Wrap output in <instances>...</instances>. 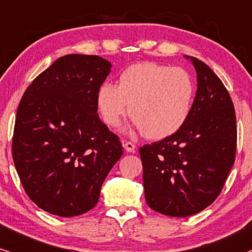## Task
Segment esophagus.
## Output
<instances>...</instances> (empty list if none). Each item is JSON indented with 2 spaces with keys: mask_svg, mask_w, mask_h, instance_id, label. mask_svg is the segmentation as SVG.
Masks as SVG:
<instances>
[{
  "mask_svg": "<svg viewBox=\"0 0 252 252\" xmlns=\"http://www.w3.org/2000/svg\"><path fill=\"white\" fill-rule=\"evenodd\" d=\"M123 146L126 152H135V149H136V145L134 142H131V141H126L123 143Z\"/></svg>",
  "mask_w": 252,
  "mask_h": 252,
  "instance_id": "obj_1",
  "label": "esophagus"
}]
</instances>
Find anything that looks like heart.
<instances>
[{"instance_id": "b5f03b06", "label": "heart", "mask_w": 252, "mask_h": 252, "mask_svg": "<svg viewBox=\"0 0 252 252\" xmlns=\"http://www.w3.org/2000/svg\"><path fill=\"white\" fill-rule=\"evenodd\" d=\"M196 86L179 67L142 62L120 75V84L101 85L96 95L104 123L117 128L129 115L146 137L161 140L177 132L191 113Z\"/></svg>"}]
</instances>
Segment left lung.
<instances>
[{
	"label": "left lung",
	"mask_w": 252,
	"mask_h": 252,
	"mask_svg": "<svg viewBox=\"0 0 252 252\" xmlns=\"http://www.w3.org/2000/svg\"><path fill=\"white\" fill-rule=\"evenodd\" d=\"M191 61L197 91L187 123L171 136L140 147L146 202L176 218L193 215L214 202L236 159L231 95L206 63Z\"/></svg>",
	"instance_id": "left-lung-1"
}]
</instances>
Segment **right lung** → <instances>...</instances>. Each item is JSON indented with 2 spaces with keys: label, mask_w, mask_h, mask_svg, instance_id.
<instances>
[{
  "label": "right lung",
  "mask_w": 252,
  "mask_h": 252,
  "mask_svg": "<svg viewBox=\"0 0 252 252\" xmlns=\"http://www.w3.org/2000/svg\"><path fill=\"white\" fill-rule=\"evenodd\" d=\"M110 71L111 63L95 55H67L35 77L19 103L14 165L27 196L50 214L92 209L123 154L120 137L96 112Z\"/></svg>",
  "instance_id": "right-lung-1"
}]
</instances>
